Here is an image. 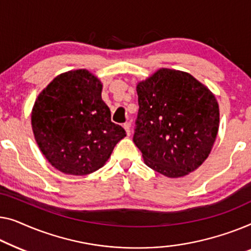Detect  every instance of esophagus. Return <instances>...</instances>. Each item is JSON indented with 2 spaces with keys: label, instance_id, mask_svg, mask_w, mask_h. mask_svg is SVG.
Returning <instances> with one entry per match:
<instances>
[{
  "label": "esophagus",
  "instance_id": "34e87169",
  "mask_svg": "<svg viewBox=\"0 0 251 251\" xmlns=\"http://www.w3.org/2000/svg\"><path fill=\"white\" fill-rule=\"evenodd\" d=\"M124 128H125V130H126V134L127 135H130V125L128 124V123H125L124 124Z\"/></svg>",
  "mask_w": 251,
  "mask_h": 251
}]
</instances>
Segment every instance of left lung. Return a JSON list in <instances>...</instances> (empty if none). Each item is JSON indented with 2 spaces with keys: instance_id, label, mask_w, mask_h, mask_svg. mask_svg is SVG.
<instances>
[{
  "instance_id": "obj_1",
  "label": "left lung",
  "mask_w": 251,
  "mask_h": 251,
  "mask_svg": "<svg viewBox=\"0 0 251 251\" xmlns=\"http://www.w3.org/2000/svg\"><path fill=\"white\" fill-rule=\"evenodd\" d=\"M139 112L133 141L144 162L181 177L207 159L220 124L214 94L188 73L162 68L137 84Z\"/></svg>"
}]
</instances>
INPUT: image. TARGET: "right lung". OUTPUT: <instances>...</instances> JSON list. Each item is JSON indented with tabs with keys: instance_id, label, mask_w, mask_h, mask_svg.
<instances>
[{
	"instance_id": "obj_1",
	"label": "right lung",
	"mask_w": 251,
	"mask_h": 251,
	"mask_svg": "<svg viewBox=\"0 0 251 251\" xmlns=\"http://www.w3.org/2000/svg\"><path fill=\"white\" fill-rule=\"evenodd\" d=\"M101 91L97 77L78 69L55 77L35 101V140L48 161L65 174L98 171L126 136L125 129L111 122Z\"/></svg>"
}]
</instances>
